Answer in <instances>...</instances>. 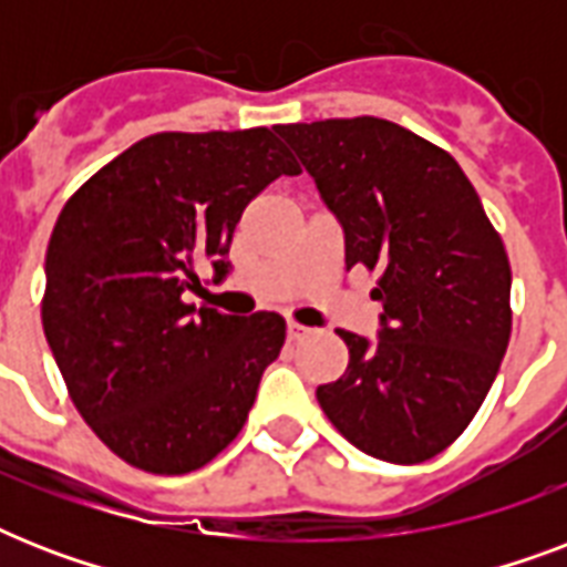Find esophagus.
Returning <instances> with one entry per match:
<instances>
[{
	"mask_svg": "<svg viewBox=\"0 0 567 567\" xmlns=\"http://www.w3.org/2000/svg\"><path fill=\"white\" fill-rule=\"evenodd\" d=\"M311 329L309 327H300V323H288V341H302V338L309 336Z\"/></svg>",
	"mask_w": 567,
	"mask_h": 567,
	"instance_id": "obj_1",
	"label": "esophagus"
}]
</instances>
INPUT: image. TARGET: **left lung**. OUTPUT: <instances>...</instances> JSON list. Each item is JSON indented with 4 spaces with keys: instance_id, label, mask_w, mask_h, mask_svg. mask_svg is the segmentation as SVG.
<instances>
[{
    "instance_id": "8db88e82",
    "label": "left lung",
    "mask_w": 567,
    "mask_h": 567,
    "mask_svg": "<svg viewBox=\"0 0 567 567\" xmlns=\"http://www.w3.org/2000/svg\"><path fill=\"white\" fill-rule=\"evenodd\" d=\"M344 229V261L377 274V341L341 332L350 364L318 403L350 444L417 465L480 412L512 332L501 235L456 158L391 120L276 126Z\"/></svg>"
}]
</instances>
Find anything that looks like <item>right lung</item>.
<instances>
[{
    "instance_id": "1",
    "label": "right lung",
    "mask_w": 567,
    "mask_h": 567,
    "mask_svg": "<svg viewBox=\"0 0 567 567\" xmlns=\"http://www.w3.org/2000/svg\"><path fill=\"white\" fill-rule=\"evenodd\" d=\"M300 167L270 128L162 132L120 153L58 214L43 332L87 426L123 462L190 474L229 447L285 344L276 311L196 309L229 274L252 196Z\"/></svg>"
}]
</instances>
